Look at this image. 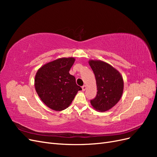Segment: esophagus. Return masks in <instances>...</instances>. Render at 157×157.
I'll return each mask as SVG.
<instances>
[{
  "instance_id": "1",
  "label": "esophagus",
  "mask_w": 157,
  "mask_h": 157,
  "mask_svg": "<svg viewBox=\"0 0 157 157\" xmlns=\"http://www.w3.org/2000/svg\"><path fill=\"white\" fill-rule=\"evenodd\" d=\"M86 85H84V86H82V91H84V90H86Z\"/></svg>"
}]
</instances>
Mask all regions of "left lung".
<instances>
[{"mask_svg":"<svg viewBox=\"0 0 157 157\" xmlns=\"http://www.w3.org/2000/svg\"><path fill=\"white\" fill-rule=\"evenodd\" d=\"M89 65L95 75L97 95L90 100L97 111H107L120 100L124 90V81L121 73L109 63L101 60H90Z\"/></svg>","mask_w":157,"mask_h":157,"instance_id":"obj_1","label":"left lung"}]
</instances>
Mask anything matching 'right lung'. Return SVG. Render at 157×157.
<instances>
[{"label":"right lung","instance_id":"add662e5","mask_svg":"<svg viewBox=\"0 0 157 157\" xmlns=\"http://www.w3.org/2000/svg\"><path fill=\"white\" fill-rule=\"evenodd\" d=\"M75 61L74 58L57 59L42 66L36 73V92L42 102L54 111L67 109L82 90L69 73Z\"/></svg>","mask_w":157,"mask_h":157}]
</instances>
